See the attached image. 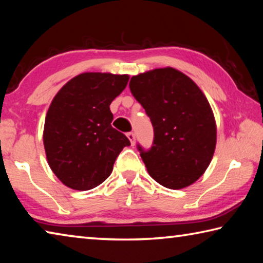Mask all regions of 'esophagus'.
Returning <instances> with one entry per match:
<instances>
[{"label":"esophagus","mask_w":263,"mask_h":263,"mask_svg":"<svg viewBox=\"0 0 263 263\" xmlns=\"http://www.w3.org/2000/svg\"><path fill=\"white\" fill-rule=\"evenodd\" d=\"M127 138L128 139H130V141H131V145L133 146L136 144V135H135V132H127Z\"/></svg>","instance_id":"esophagus-1"}]
</instances>
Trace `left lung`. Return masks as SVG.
I'll list each match as a JSON object with an SVG mask.
<instances>
[{
  "instance_id": "1",
  "label": "left lung",
  "mask_w": 263,
  "mask_h": 263,
  "mask_svg": "<svg viewBox=\"0 0 263 263\" xmlns=\"http://www.w3.org/2000/svg\"><path fill=\"white\" fill-rule=\"evenodd\" d=\"M130 90L153 125L152 146L137 144L149 175L169 189L197 181L211 162L216 123L211 106L193 80L174 68L132 77Z\"/></svg>"
}]
</instances>
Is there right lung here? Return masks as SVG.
Returning a JSON list of instances; mask_svg holds the SVG:
<instances>
[{"label":"right lung","mask_w":263,"mask_h":263,"mask_svg":"<svg viewBox=\"0 0 263 263\" xmlns=\"http://www.w3.org/2000/svg\"><path fill=\"white\" fill-rule=\"evenodd\" d=\"M128 75L83 73L53 99L44 127V146L53 173L75 190L100 185L131 142L111 126L110 104L125 89Z\"/></svg>","instance_id":"obj_1"}]
</instances>
